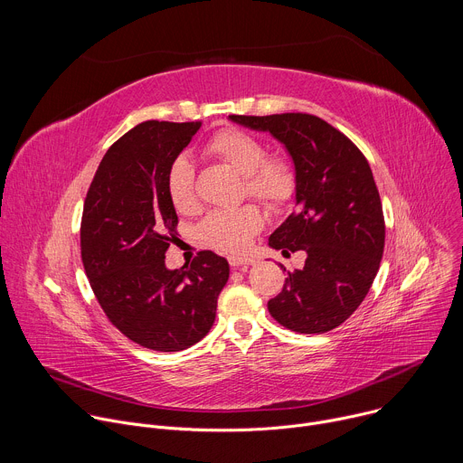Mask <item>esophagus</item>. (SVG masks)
Wrapping results in <instances>:
<instances>
[{"label": "esophagus", "mask_w": 463, "mask_h": 463, "mask_svg": "<svg viewBox=\"0 0 463 463\" xmlns=\"http://www.w3.org/2000/svg\"><path fill=\"white\" fill-rule=\"evenodd\" d=\"M229 263L232 268H247V266H252L254 258H250V256H229Z\"/></svg>", "instance_id": "obj_1"}]
</instances>
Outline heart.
Here are the masks:
<instances>
[{"label": "heart", "mask_w": 463, "mask_h": 463, "mask_svg": "<svg viewBox=\"0 0 463 463\" xmlns=\"http://www.w3.org/2000/svg\"><path fill=\"white\" fill-rule=\"evenodd\" d=\"M205 152L243 175V192L269 209H282L291 202L297 190V172L280 156H268V148L247 131L220 129L207 143ZM165 190L177 213L195 209L194 168L186 157L170 163L165 177ZM263 216L258 207L243 205L231 211H214L200 225L203 243L223 252H241L250 238L261 229Z\"/></svg>", "instance_id": "1"}]
</instances>
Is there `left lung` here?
Here are the masks:
<instances>
[{
	"label": "left lung",
	"instance_id": "1",
	"mask_svg": "<svg viewBox=\"0 0 463 463\" xmlns=\"http://www.w3.org/2000/svg\"><path fill=\"white\" fill-rule=\"evenodd\" d=\"M229 118L269 131L297 172L298 209L269 236V245L282 254L304 250L306 263L288 273L268 309L291 332L326 334L361 306L383 258L384 218L370 165L337 128L309 113Z\"/></svg>",
	"mask_w": 463,
	"mask_h": 463
}]
</instances>
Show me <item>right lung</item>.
Wrapping results in <instances>:
<instances>
[{
  "instance_id": "obj_1",
  "label": "right lung",
  "mask_w": 463,
  "mask_h": 463,
  "mask_svg": "<svg viewBox=\"0 0 463 463\" xmlns=\"http://www.w3.org/2000/svg\"><path fill=\"white\" fill-rule=\"evenodd\" d=\"M200 128V120L131 128L102 157L84 202L80 250L91 289L120 334L156 352L200 343L229 280V261L213 250L197 252L190 268L165 266L177 227L166 170Z\"/></svg>"
}]
</instances>
